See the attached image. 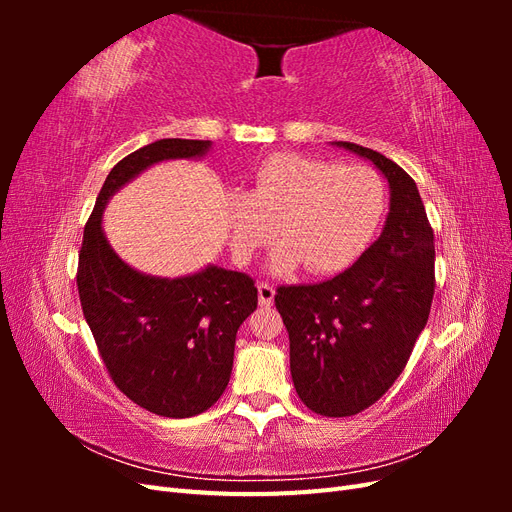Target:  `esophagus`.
I'll list each match as a JSON object with an SVG mask.
<instances>
[{
  "mask_svg": "<svg viewBox=\"0 0 512 512\" xmlns=\"http://www.w3.org/2000/svg\"><path fill=\"white\" fill-rule=\"evenodd\" d=\"M275 297V288L271 284H258V303L262 307H271Z\"/></svg>",
  "mask_w": 512,
  "mask_h": 512,
  "instance_id": "esophagus-1",
  "label": "esophagus"
}]
</instances>
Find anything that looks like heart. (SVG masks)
<instances>
[{
    "label": "heart",
    "instance_id": "b5f03b06",
    "mask_svg": "<svg viewBox=\"0 0 512 512\" xmlns=\"http://www.w3.org/2000/svg\"><path fill=\"white\" fill-rule=\"evenodd\" d=\"M384 207L376 170L280 153L254 170L245 194H226L230 252L245 265L273 241L277 226L282 245L273 273H290L301 262L312 273L342 271L365 252Z\"/></svg>",
    "mask_w": 512,
    "mask_h": 512
}]
</instances>
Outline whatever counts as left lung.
Returning <instances> with one entry per match:
<instances>
[{"label": "left lung", "instance_id": "8db88e82", "mask_svg": "<svg viewBox=\"0 0 512 512\" xmlns=\"http://www.w3.org/2000/svg\"><path fill=\"white\" fill-rule=\"evenodd\" d=\"M374 164L389 181V215L378 241L333 280L275 294L290 337V374L303 404L352 416L404 371L433 299V232L414 179L382 153L333 143Z\"/></svg>", "mask_w": 512, "mask_h": 512}]
</instances>
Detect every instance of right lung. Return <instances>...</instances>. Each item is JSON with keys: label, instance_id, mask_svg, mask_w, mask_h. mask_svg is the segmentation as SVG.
<instances>
[{"label": "right lung", "instance_id": "obj_1", "mask_svg": "<svg viewBox=\"0 0 512 512\" xmlns=\"http://www.w3.org/2000/svg\"><path fill=\"white\" fill-rule=\"evenodd\" d=\"M211 141L160 138L113 166L85 226L79 297L104 365L119 391L141 408L188 418L211 408L232 371L235 339L258 305L252 277L207 265L158 277L128 265L108 243L104 209L123 185L168 160H200Z\"/></svg>", "mask_w": 512, "mask_h": 512}]
</instances>
